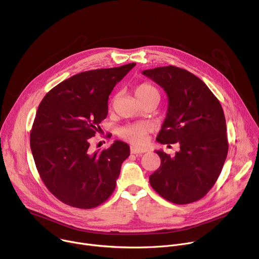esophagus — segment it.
I'll list each match as a JSON object with an SVG mask.
<instances>
[{
    "label": "esophagus",
    "instance_id": "obj_1",
    "mask_svg": "<svg viewBox=\"0 0 259 259\" xmlns=\"http://www.w3.org/2000/svg\"><path fill=\"white\" fill-rule=\"evenodd\" d=\"M149 150L146 148H137V147H132L131 148V154H144L147 153Z\"/></svg>",
    "mask_w": 259,
    "mask_h": 259
}]
</instances>
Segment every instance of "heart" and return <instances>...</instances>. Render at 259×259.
<instances>
[{
  "mask_svg": "<svg viewBox=\"0 0 259 259\" xmlns=\"http://www.w3.org/2000/svg\"><path fill=\"white\" fill-rule=\"evenodd\" d=\"M135 96L139 102H143L145 100L151 98L159 99V92L158 90L148 83L139 84L135 89ZM152 131V125L147 122H137L124 125L119 129V135L126 139L127 142L134 144V145H142L146 142L148 133Z\"/></svg>",
  "mask_w": 259,
  "mask_h": 259,
  "instance_id": "b5f03b06",
  "label": "heart"
}]
</instances>
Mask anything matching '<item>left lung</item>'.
<instances>
[{
	"instance_id": "8db88e82",
	"label": "left lung",
	"mask_w": 259,
	"mask_h": 259,
	"mask_svg": "<svg viewBox=\"0 0 259 259\" xmlns=\"http://www.w3.org/2000/svg\"><path fill=\"white\" fill-rule=\"evenodd\" d=\"M143 74L164 89L168 97L166 117L156 140L178 143L175 157L156 151L160 167L150 176L153 189L177 204L202 198L221 174L228 152L222 106L207 85L185 69L165 66Z\"/></svg>"
}]
</instances>
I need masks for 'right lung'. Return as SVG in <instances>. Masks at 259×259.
Here are the masks:
<instances>
[{"label":"right lung","mask_w":259,"mask_h":259,"mask_svg":"<svg viewBox=\"0 0 259 259\" xmlns=\"http://www.w3.org/2000/svg\"><path fill=\"white\" fill-rule=\"evenodd\" d=\"M135 65L73 75L52 89L39 104L30 135L31 150L41 180L62 202L85 209L98 206L112 194L130 148L115 140L108 149L93 153L90 139L107 116L114 85Z\"/></svg>","instance_id":"right-lung-1"}]
</instances>
